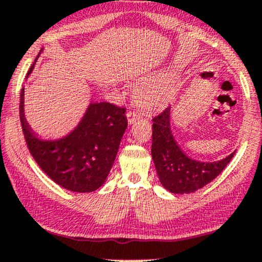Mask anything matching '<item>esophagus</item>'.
I'll list each match as a JSON object with an SVG mask.
<instances>
[{
	"mask_svg": "<svg viewBox=\"0 0 262 262\" xmlns=\"http://www.w3.org/2000/svg\"><path fill=\"white\" fill-rule=\"evenodd\" d=\"M138 118H140V115H139L138 113H135V111H128L127 113V120L129 123H134Z\"/></svg>",
	"mask_w": 262,
	"mask_h": 262,
	"instance_id": "34e87169",
	"label": "esophagus"
}]
</instances>
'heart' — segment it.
Here are the masks:
<instances>
[{"label":"heart","mask_w":262,"mask_h":262,"mask_svg":"<svg viewBox=\"0 0 262 262\" xmlns=\"http://www.w3.org/2000/svg\"><path fill=\"white\" fill-rule=\"evenodd\" d=\"M177 87L171 79L156 78L137 86L134 91L135 102L142 110L155 113L166 107L176 98Z\"/></svg>","instance_id":"b5f03b06"}]
</instances>
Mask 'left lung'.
I'll use <instances>...</instances> for the list:
<instances>
[{
  "instance_id": "left-lung-1",
  "label": "left lung",
  "mask_w": 262,
  "mask_h": 262,
  "mask_svg": "<svg viewBox=\"0 0 262 262\" xmlns=\"http://www.w3.org/2000/svg\"><path fill=\"white\" fill-rule=\"evenodd\" d=\"M152 159L160 183L175 194H189L213 181L232 159L235 152L218 162H199L188 157L173 138L170 107L153 117Z\"/></svg>"
}]
</instances>
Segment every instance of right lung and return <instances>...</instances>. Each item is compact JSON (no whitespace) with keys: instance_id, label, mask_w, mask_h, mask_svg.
<instances>
[{"instance_id":"obj_1","label":"right lung","mask_w":262,"mask_h":262,"mask_svg":"<svg viewBox=\"0 0 262 262\" xmlns=\"http://www.w3.org/2000/svg\"><path fill=\"white\" fill-rule=\"evenodd\" d=\"M19 109L29 151L55 183L76 193L95 191L103 186L128 125L124 107L91 103L74 130L58 140H41L31 129L24 114V89Z\"/></svg>"}]
</instances>
